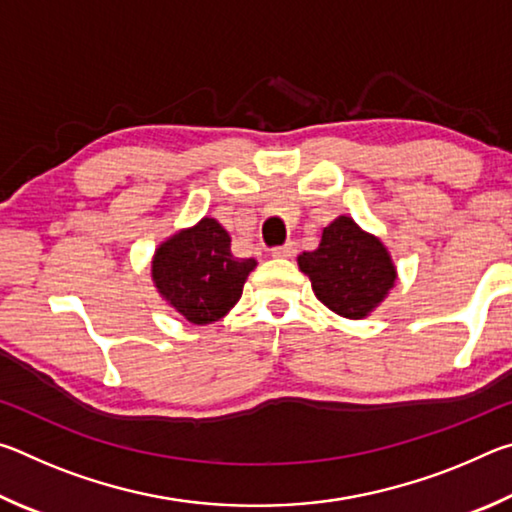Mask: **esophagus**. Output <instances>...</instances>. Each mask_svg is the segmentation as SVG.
<instances>
[{"label":"esophagus","mask_w":512,"mask_h":512,"mask_svg":"<svg viewBox=\"0 0 512 512\" xmlns=\"http://www.w3.org/2000/svg\"><path fill=\"white\" fill-rule=\"evenodd\" d=\"M271 255H273V257H280V259H291L293 255H296V246H293V244H284V246H280V248H273Z\"/></svg>","instance_id":"esophagus-1"}]
</instances>
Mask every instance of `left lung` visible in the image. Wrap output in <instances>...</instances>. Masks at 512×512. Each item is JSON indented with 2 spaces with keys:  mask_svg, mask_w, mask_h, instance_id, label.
Returning a JSON list of instances; mask_svg holds the SVG:
<instances>
[{
  "mask_svg": "<svg viewBox=\"0 0 512 512\" xmlns=\"http://www.w3.org/2000/svg\"><path fill=\"white\" fill-rule=\"evenodd\" d=\"M316 298L334 314L350 320L368 318L397 282L393 257L379 237L352 216H336L311 253L298 255Z\"/></svg>",
  "mask_w": 512,
  "mask_h": 512,
  "instance_id": "left-lung-1",
  "label": "left lung"
}]
</instances>
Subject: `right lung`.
Returning <instances> with one entry per match:
<instances>
[{
    "instance_id": "1",
    "label": "right lung",
    "mask_w": 512,
    "mask_h": 512,
    "mask_svg": "<svg viewBox=\"0 0 512 512\" xmlns=\"http://www.w3.org/2000/svg\"><path fill=\"white\" fill-rule=\"evenodd\" d=\"M257 262L230 250L223 225L203 216L155 248L151 280L160 298L192 325H210L237 305Z\"/></svg>"
}]
</instances>
